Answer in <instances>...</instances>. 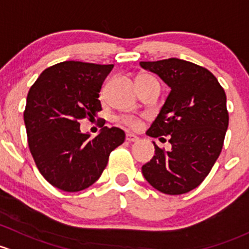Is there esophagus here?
Wrapping results in <instances>:
<instances>
[{
    "label": "esophagus",
    "mask_w": 249,
    "mask_h": 249,
    "mask_svg": "<svg viewBox=\"0 0 249 249\" xmlns=\"http://www.w3.org/2000/svg\"><path fill=\"white\" fill-rule=\"evenodd\" d=\"M125 140L129 142H138V140H139V138H138L137 135L132 134V133H127V134H125Z\"/></svg>",
    "instance_id": "esophagus-1"
}]
</instances>
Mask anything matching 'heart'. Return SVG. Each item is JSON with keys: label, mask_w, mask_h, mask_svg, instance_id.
Segmentation results:
<instances>
[{"label": "heart", "mask_w": 249, "mask_h": 249, "mask_svg": "<svg viewBox=\"0 0 249 249\" xmlns=\"http://www.w3.org/2000/svg\"><path fill=\"white\" fill-rule=\"evenodd\" d=\"M138 79H153L152 76L150 75H145V74H142V75H140ZM122 122H124V124H127L128 127L130 128H138L140 125V121L139 120L134 119V117H124V119H122Z\"/></svg>", "instance_id": "1"}]
</instances>
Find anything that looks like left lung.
<instances>
[{
	"mask_svg": "<svg viewBox=\"0 0 249 249\" xmlns=\"http://www.w3.org/2000/svg\"><path fill=\"white\" fill-rule=\"evenodd\" d=\"M171 89L147 135L168 138L171 150L155 142V156L142 165L146 181L169 196L188 193L216 163L229 124L227 96L206 68L180 58L140 62Z\"/></svg>",
	"mask_w": 249,
	"mask_h": 249,
	"instance_id": "1",
	"label": "left lung"
}]
</instances>
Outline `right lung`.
I'll return each mask as SVG.
<instances>
[{"label": "right lung", "mask_w": 249, "mask_h": 249, "mask_svg": "<svg viewBox=\"0 0 249 249\" xmlns=\"http://www.w3.org/2000/svg\"><path fill=\"white\" fill-rule=\"evenodd\" d=\"M112 67L65 61L45 69L31 86L24 111L31 155L43 178L61 191L93 184L111 151L124 142L117 127H103L89 139L79 124L102 110L99 92Z\"/></svg>", "instance_id": "obj_1"}]
</instances>
